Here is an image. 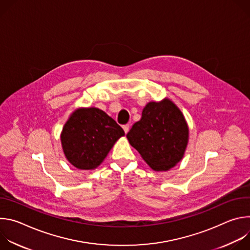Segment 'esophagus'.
Masks as SVG:
<instances>
[{
  "instance_id": "34e87169",
  "label": "esophagus",
  "mask_w": 250,
  "mask_h": 250,
  "mask_svg": "<svg viewBox=\"0 0 250 250\" xmlns=\"http://www.w3.org/2000/svg\"><path fill=\"white\" fill-rule=\"evenodd\" d=\"M123 128H124L125 132V133H127V132H128V130H129V125H124V126H123Z\"/></svg>"
}]
</instances>
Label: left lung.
Here are the masks:
<instances>
[{"mask_svg":"<svg viewBox=\"0 0 250 250\" xmlns=\"http://www.w3.org/2000/svg\"><path fill=\"white\" fill-rule=\"evenodd\" d=\"M147 165L154 171H168L184 157L189 127L180 109L168 98L149 102L141 119L126 134Z\"/></svg>","mask_w":250,"mask_h":250,"instance_id":"1","label":"left lung"}]
</instances>
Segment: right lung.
Returning a JSON list of instances; mask_svg holds the SVG:
<instances>
[{"label":"right lung","instance_id":"obj_1","mask_svg":"<svg viewBox=\"0 0 250 250\" xmlns=\"http://www.w3.org/2000/svg\"><path fill=\"white\" fill-rule=\"evenodd\" d=\"M124 129L104 111L78 108L70 115L61 134L65 158L80 170H94L102 164Z\"/></svg>","mask_w":250,"mask_h":250}]
</instances>
